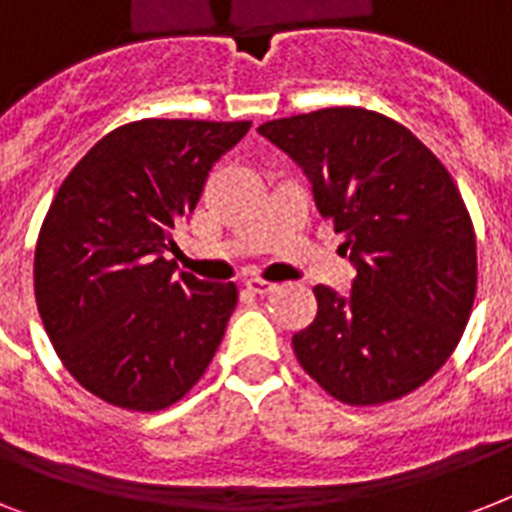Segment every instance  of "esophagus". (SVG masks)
<instances>
[{
    "label": "esophagus",
    "instance_id": "1",
    "mask_svg": "<svg viewBox=\"0 0 512 512\" xmlns=\"http://www.w3.org/2000/svg\"><path fill=\"white\" fill-rule=\"evenodd\" d=\"M247 289L249 292H255V295H271L273 289H279L273 281L265 279H247Z\"/></svg>",
    "mask_w": 512,
    "mask_h": 512
}]
</instances>
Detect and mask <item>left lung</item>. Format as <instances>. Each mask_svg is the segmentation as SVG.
<instances>
[{"mask_svg":"<svg viewBox=\"0 0 512 512\" xmlns=\"http://www.w3.org/2000/svg\"><path fill=\"white\" fill-rule=\"evenodd\" d=\"M257 132L303 167L356 268L348 297L313 289L316 319L292 337L300 366L350 406L417 390L452 356L476 297V233L452 175L404 124L366 108Z\"/></svg>","mask_w":512,"mask_h":512,"instance_id":"obj_1","label":"left lung"}]
</instances>
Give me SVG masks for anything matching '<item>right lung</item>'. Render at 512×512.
<instances>
[{"mask_svg": "<svg viewBox=\"0 0 512 512\" xmlns=\"http://www.w3.org/2000/svg\"><path fill=\"white\" fill-rule=\"evenodd\" d=\"M249 122L140 119L68 172L34 255L42 324L71 377L130 412H159L201 380L239 289L177 273L164 252L212 164Z\"/></svg>", "mask_w": 512, "mask_h": 512, "instance_id": "1", "label": "right lung"}]
</instances>
